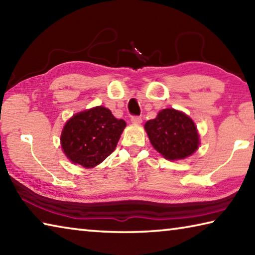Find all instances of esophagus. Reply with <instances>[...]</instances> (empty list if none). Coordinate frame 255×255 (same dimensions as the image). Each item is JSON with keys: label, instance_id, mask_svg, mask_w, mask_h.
Here are the masks:
<instances>
[{"label": "esophagus", "instance_id": "esophagus-1", "mask_svg": "<svg viewBox=\"0 0 255 255\" xmlns=\"http://www.w3.org/2000/svg\"><path fill=\"white\" fill-rule=\"evenodd\" d=\"M131 123L133 125H140L143 123V119H141V117H138V116H133V117H131Z\"/></svg>", "mask_w": 255, "mask_h": 255}]
</instances>
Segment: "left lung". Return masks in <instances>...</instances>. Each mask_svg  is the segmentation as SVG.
<instances>
[{
	"instance_id": "left-lung-1",
	"label": "left lung",
	"mask_w": 255,
	"mask_h": 255,
	"mask_svg": "<svg viewBox=\"0 0 255 255\" xmlns=\"http://www.w3.org/2000/svg\"><path fill=\"white\" fill-rule=\"evenodd\" d=\"M150 144L166 159H182L198 149L199 135L195 123L183 112L163 109L145 124Z\"/></svg>"
}]
</instances>
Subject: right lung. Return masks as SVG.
Masks as SVG:
<instances>
[{
    "label": "right lung",
    "instance_id": "add662e5",
    "mask_svg": "<svg viewBox=\"0 0 255 255\" xmlns=\"http://www.w3.org/2000/svg\"><path fill=\"white\" fill-rule=\"evenodd\" d=\"M126 123L109 109L96 107L79 112L63 128L60 144L72 163L94 167L114 152Z\"/></svg>",
    "mask_w": 255,
    "mask_h": 255
}]
</instances>
